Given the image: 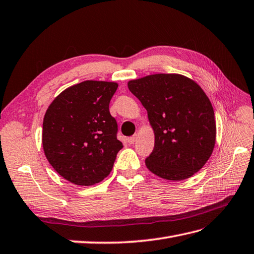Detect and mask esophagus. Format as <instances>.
<instances>
[{"label": "esophagus", "instance_id": "34e87169", "mask_svg": "<svg viewBox=\"0 0 254 254\" xmlns=\"http://www.w3.org/2000/svg\"><path fill=\"white\" fill-rule=\"evenodd\" d=\"M136 138H137V135H136V134L133 135V136H131V137H128V138H127L128 144H134L135 140H136Z\"/></svg>", "mask_w": 254, "mask_h": 254}]
</instances>
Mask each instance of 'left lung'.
I'll use <instances>...</instances> for the list:
<instances>
[{"mask_svg":"<svg viewBox=\"0 0 254 254\" xmlns=\"http://www.w3.org/2000/svg\"><path fill=\"white\" fill-rule=\"evenodd\" d=\"M127 86L147 110L155 133L146 167L168 181L197 173L211 157L216 137L213 107L202 88L176 73L150 74Z\"/></svg>","mask_w":254,"mask_h":254,"instance_id":"left-lung-1","label":"left lung"}]
</instances>
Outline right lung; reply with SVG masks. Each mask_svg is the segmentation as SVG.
<instances>
[{
	"label": "right lung",
	"instance_id": "1",
	"mask_svg": "<svg viewBox=\"0 0 254 254\" xmlns=\"http://www.w3.org/2000/svg\"><path fill=\"white\" fill-rule=\"evenodd\" d=\"M116 82L87 80L63 91L47 108L42 145L47 160L64 180L91 186L107 178L123 145L109 103Z\"/></svg>",
	"mask_w": 254,
	"mask_h": 254
}]
</instances>
